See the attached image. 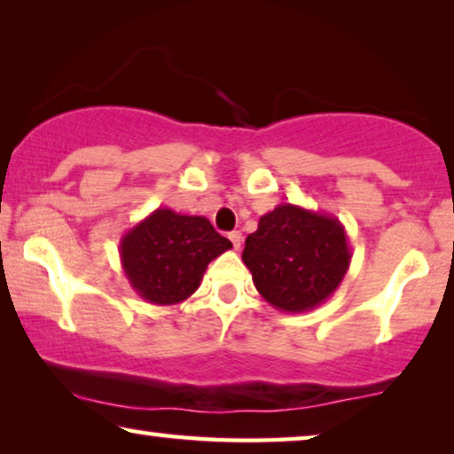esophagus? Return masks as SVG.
<instances>
[{
    "label": "esophagus",
    "instance_id": "esophagus-1",
    "mask_svg": "<svg viewBox=\"0 0 454 454\" xmlns=\"http://www.w3.org/2000/svg\"><path fill=\"white\" fill-rule=\"evenodd\" d=\"M229 239H231V244H233V250H241V233L239 231H233V233H229Z\"/></svg>",
    "mask_w": 454,
    "mask_h": 454
}]
</instances>
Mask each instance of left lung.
I'll use <instances>...</instances> for the list:
<instances>
[{"mask_svg":"<svg viewBox=\"0 0 454 454\" xmlns=\"http://www.w3.org/2000/svg\"><path fill=\"white\" fill-rule=\"evenodd\" d=\"M241 260L272 308L301 314L318 308L343 281L351 250L337 216L278 204L247 235Z\"/></svg>","mask_w":454,"mask_h":454,"instance_id":"left-lung-1","label":"left lung"}]
</instances>
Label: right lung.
I'll list each match as a JSON object with an SVG mask.
<instances>
[{"instance_id": "1", "label": "right lung", "mask_w": 454, "mask_h": 454, "mask_svg": "<svg viewBox=\"0 0 454 454\" xmlns=\"http://www.w3.org/2000/svg\"><path fill=\"white\" fill-rule=\"evenodd\" d=\"M231 247L207 216L157 208L123 235L120 260L142 300L173 306L188 300L200 287L207 266Z\"/></svg>"}]
</instances>
